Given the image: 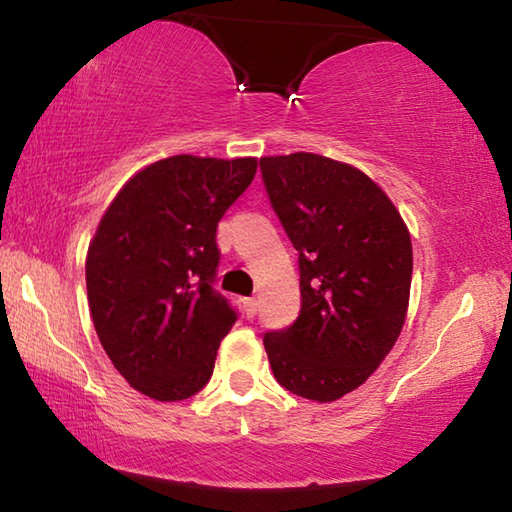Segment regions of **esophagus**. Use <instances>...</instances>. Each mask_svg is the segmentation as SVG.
Segmentation results:
<instances>
[{
    "instance_id": "34e87169",
    "label": "esophagus",
    "mask_w": 512,
    "mask_h": 512,
    "mask_svg": "<svg viewBox=\"0 0 512 512\" xmlns=\"http://www.w3.org/2000/svg\"><path fill=\"white\" fill-rule=\"evenodd\" d=\"M244 311H246L248 318H253L257 314V300L255 298H246L244 300Z\"/></svg>"
}]
</instances>
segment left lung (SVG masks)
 Instances as JSON below:
<instances>
[{
  "label": "left lung",
  "instance_id": "8db88e82",
  "mask_svg": "<svg viewBox=\"0 0 512 512\" xmlns=\"http://www.w3.org/2000/svg\"><path fill=\"white\" fill-rule=\"evenodd\" d=\"M264 187L300 266V314L264 334L287 391L334 402L359 388L400 336L409 309L413 248L377 183L316 153L259 160Z\"/></svg>",
  "mask_w": 512,
  "mask_h": 512
}]
</instances>
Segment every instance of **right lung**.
Returning a JSON list of instances; mask_svg holds the SVG:
<instances>
[{"mask_svg":"<svg viewBox=\"0 0 512 512\" xmlns=\"http://www.w3.org/2000/svg\"><path fill=\"white\" fill-rule=\"evenodd\" d=\"M257 158L173 155L137 171L101 216L85 259L103 350L135 391L158 402L210 381L237 311L219 291L216 225L246 192Z\"/></svg>","mask_w":512,"mask_h":512,"instance_id":"right-lung-1","label":"right lung"}]
</instances>
